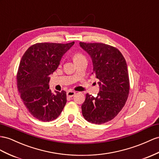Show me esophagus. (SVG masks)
I'll return each instance as SVG.
<instances>
[{
	"label": "esophagus",
	"instance_id": "esophagus-1",
	"mask_svg": "<svg viewBox=\"0 0 159 159\" xmlns=\"http://www.w3.org/2000/svg\"><path fill=\"white\" fill-rule=\"evenodd\" d=\"M75 93H76L75 91H68L66 93V95H67V97H72L75 95Z\"/></svg>",
	"mask_w": 159,
	"mask_h": 159
}]
</instances>
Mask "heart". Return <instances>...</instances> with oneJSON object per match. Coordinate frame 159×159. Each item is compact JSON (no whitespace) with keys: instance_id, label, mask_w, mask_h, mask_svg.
<instances>
[{"instance_id":"b5f03b06","label":"heart","mask_w":159,"mask_h":159,"mask_svg":"<svg viewBox=\"0 0 159 159\" xmlns=\"http://www.w3.org/2000/svg\"><path fill=\"white\" fill-rule=\"evenodd\" d=\"M73 59H74L75 62H77V61L86 59V57L81 52H76L74 56H73Z\"/></svg>"}]
</instances>
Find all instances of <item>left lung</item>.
I'll list each match as a JSON object with an SVG mask.
<instances>
[{
  "label": "left lung",
  "instance_id": "1",
  "mask_svg": "<svg viewBox=\"0 0 159 159\" xmlns=\"http://www.w3.org/2000/svg\"><path fill=\"white\" fill-rule=\"evenodd\" d=\"M91 56L93 74L99 79L97 97L88 93L82 113L89 122L102 124L113 120L125 104L129 92V80L124 57L116 48L103 43L80 42Z\"/></svg>",
  "mask_w": 159,
  "mask_h": 159
}]
</instances>
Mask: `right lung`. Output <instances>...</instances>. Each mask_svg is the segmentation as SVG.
I'll use <instances>...</instances> for the list:
<instances>
[{"instance_id": "1", "label": "right lung", "mask_w": 159, "mask_h": 159, "mask_svg": "<svg viewBox=\"0 0 159 159\" xmlns=\"http://www.w3.org/2000/svg\"><path fill=\"white\" fill-rule=\"evenodd\" d=\"M75 42L37 43L24 53L17 74V89L24 105L31 116L42 121L56 120L66 103V93L49 89L50 75L62 56Z\"/></svg>"}]
</instances>
